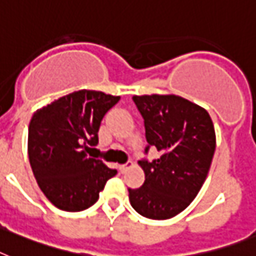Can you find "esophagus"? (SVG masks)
<instances>
[{
  "instance_id": "1",
  "label": "esophagus",
  "mask_w": 256,
  "mask_h": 256,
  "mask_svg": "<svg viewBox=\"0 0 256 256\" xmlns=\"http://www.w3.org/2000/svg\"><path fill=\"white\" fill-rule=\"evenodd\" d=\"M132 167H134V163H132V162H128L126 164H121V166H120V171H121L122 174H124V172L128 171V168H132Z\"/></svg>"
}]
</instances>
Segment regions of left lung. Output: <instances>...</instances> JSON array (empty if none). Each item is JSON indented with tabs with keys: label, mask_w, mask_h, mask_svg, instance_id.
Masks as SVG:
<instances>
[{
	"label": "left lung",
	"mask_w": 256,
	"mask_h": 256,
	"mask_svg": "<svg viewBox=\"0 0 256 256\" xmlns=\"http://www.w3.org/2000/svg\"><path fill=\"white\" fill-rule=\"evenodd\" d=\"M132 100L144 120L147 143L160 158L138 162L146 180L140 188L128 189V200L143 217L168 220L200 192L214 155V126L206 110L180 96L143 94Z\"/></svg>",
	"instance_id": "obj_1"
}]
</instances>
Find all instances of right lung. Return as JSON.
Here are the masks:
<instances>
[{"label": "right lung", "instance_id": "obj_1", "mask_svg": "<svg viewBox=\"0 0 256 256\" xmlns=\"http://www.w3.org/2000/svg\"><path fill=\"white\" fill-rule=\"evenodd\" d=\"M120 96L81 89L34 113L28 124L27 151L36 182L56 208L80 212L98 200L110 178L117 175L88 156V144L98 143L104 116Z\"/></svg>", "mask_w": 256, "mask_h": 256}]
</instances>
